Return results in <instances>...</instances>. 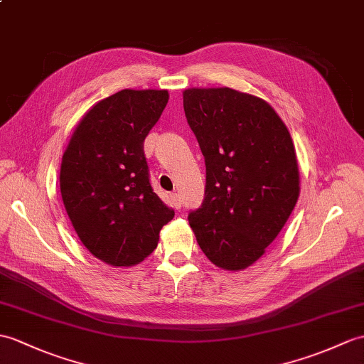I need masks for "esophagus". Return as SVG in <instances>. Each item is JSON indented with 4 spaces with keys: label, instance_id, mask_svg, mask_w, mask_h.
Here are the masks:
<instances>
[{
    "label": "esophagus",
    "instance_id": "obj_1",
    "mask_svg": "<svg viewBox=\"0 0 364 364\" xmlns=\"http://www.w3.org/2000/svg\"><path fill=\"white\" fill-rule=\"evenodd\" d=\"M171 198H172V205H173V208H176V209H180L181 208V196L180 193H172L171 196Z\"/></svg>",
    "mask_w": 364,
    "mask_h": 364
}]
</instances>
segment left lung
<instances>
[{
  "instance_id": "left-lung-1",
  "label": "left lung",
  "mask_w": 364,
  "mask_h": 364,
  "mask_svg": "<svg viewBox=\"0 0 364 364\" xmlns=\"http://www.w3.org/2000/svg\"><path fill=\"white\" fill-rule=\"evenodd\" d=\"M206 164L205 200L189 225L206 257L228 272L264 255L299 197L290 132L264 99L232 88L183 92Z\"/></svg>"
}]
</instances>
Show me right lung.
I'll return each mask as SVG.
<instances>
[{
	"mask_svg": "<svg viewBox=\"0 0 364 364\" xmlns=\"http://www.w3.org/2000/svg\"><path fill=\"white\" fill-rule=\"evenodd\" d=\"M166 90H122L92 105L62 158L66 214L92 256L132 267L156 248L173 218L150 186L144 139L167 105Z\"/></svg>",
	"mask_w": 364,
	"mask_h": 364,
	"instance_id": "add662e5",
	"label": "right lung"
}]
</instances>
